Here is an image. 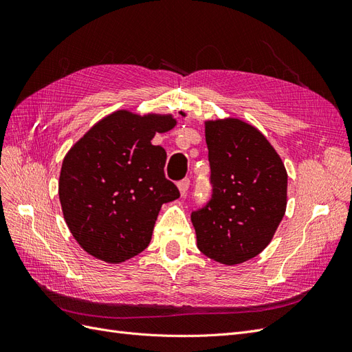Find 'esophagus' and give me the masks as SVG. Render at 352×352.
Returning a JSON list of instances; mask_svg holds the SVG:
<instances>
[{
  "mask_svg": "<svg viewBox=\"0 0 352 352\" xmlns=\"http://www.w3.org/2000/svg\"><path fill=\"white\" fill-rule=\"evenodd\" d=\"M189 185H190V182H189V179H184V180H180V182L177 184V188H179V192H180V197H185V195H186V192H188V189H189Z\"/></svg>",
  "mask_w": 352,
  "mask_h": 352,
  "instance_id": "obj_1",
  "label": "esophagus"
}]
</instances>
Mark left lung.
<instances>
[{
	"instance_id": "left-lung-1",
	"label": "left lung",
	"mask_w": 352,
	"mask_h": 352,
	"mask_svg": "<svg viewBox=\"0 0 352 352\" xmlns=\"http://www.w3.org/2000/svg\"><path fill=\"white\" fill-rule=\"evenodd\" d=\"M212 197L190 214L198 250L225 265L258 255L286 211L287 173L257 127L236 117L206 120Z\"/></svg>"
}]
</instances>
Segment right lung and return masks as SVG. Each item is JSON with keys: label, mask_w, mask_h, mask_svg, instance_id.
Returning <instances> with one entry per match:
<instances>
[{"label": "right lung", "mask_w": 352, "mask_h": 352, "mask_svg": "<svg viewBox=\"0 0 352 352\" xmlns=\"http://www.w3.org/2000/svg\"><path fill=\"white\" fill-rule=\"evenodd\" d=\"M176 124L172 114L117 110L67 151L60 204L73 238L92 257L120 264L150 245L162 206L179 198L164 176V148L151 141Z\"/></svg>", "instance_id": "1"}]
</instances>
